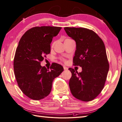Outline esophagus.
<instances>
[{
	"instance_id": "obj_1",
	"label": "esophagus",
	"mask_w": 122,
	"mask_h": 122,
	"mask_svg": "<svg viewBox=\"0 0 122 122\" xmlns=\"http://www.w3.org/2000/svg\"><path fill=\"white\" fill-rule=\"evenodd\" d=\"M64 69L65 70H68V67H66V66H64Z\"/></svg>"
}]
</instances>
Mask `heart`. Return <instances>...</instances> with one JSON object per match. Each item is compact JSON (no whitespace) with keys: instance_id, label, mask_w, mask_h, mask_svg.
Instances as JSON below:
<instances>
[{"instance_id":"b5f03b06","label":"heart","mask_w":122,"mask_h":122,"mask_svg":"<svg viewBox=\"0 0 122 122\" xmlns=\"http://www.w3.org/2000/svg\"><path fill=\"white\" fill-rule=\"evenodd\" d=\"M70 40H71V39H66V40H65V41ZM55 43V41H54V42H53V43H52V47H53V46H54Z\"/></svg>"}]
</instances>
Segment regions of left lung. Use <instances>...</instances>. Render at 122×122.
I'll return each mask as SVG.
<instances>
[{"label":"left lung","instance_id":"1","mask_svg":"<svg viewBox=\"0 0 122 122\" xmlns=\"http://www.w3.org/2000/svg\"><path fill=\"white\" fill-rule=\"evenodd\" d=\"M67 34L75 41L76 50L73 65L82 68L78 73L73 69L69 81L73 96L83 101H90L101 93L106 81L109 63L102 39L94 31L86 28L64 27Z\"/></svg>","mask_w":122,"mask_h":122}]
</instances>
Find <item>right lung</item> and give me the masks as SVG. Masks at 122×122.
<instances>
[{"instance_id": "1", "label": "right lung", "mask_w": 122, "mask_h": 122, "mask_svg": "<svg viewBox=\"0 0 122 122\" xmlns=\"http://www.w3.org/2000/svg\"><path fill=\"white\" fill-rule=\"evenodd\" d=\"M61 27L36 26L29 29L22 36L16 49L14 70L20 90L28 98L39 100L51 91L55 78L64 71L61 65L53 63L49 68L41 61L50 52V44Z\"/></svg>"}]
</instances>
